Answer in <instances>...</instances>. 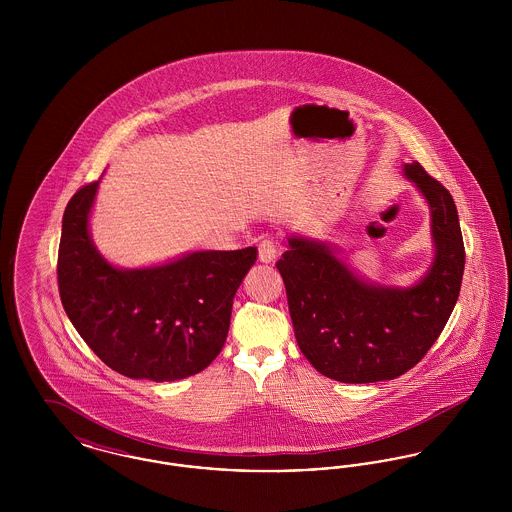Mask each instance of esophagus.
<instances>
[{
    "instance_id": "esophagus-1",
    "label": "esophagus",
    "mask_w": 512,
    "mask_h": 512,
    "mask_svg": "<svg viewBox=\"0 0 512 512\" xmlns=\"http://www.w3.org/2000/svg\"><path fill=\"white\" fill-rule=\"evenodd\" d=\"M278 257V247L272 240H263L259 244V261L261 263H272Z\"/></svg>"
}]
</instances>
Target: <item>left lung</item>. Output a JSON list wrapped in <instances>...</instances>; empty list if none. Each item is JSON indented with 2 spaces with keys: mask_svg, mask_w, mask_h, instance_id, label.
Wrapping results in <instances>:
<instances>
[{
  "mask_svg": "<svg viewBox=\"0 0 512 512\" xmlns=\"http://www.w3.org/2000/svg\"><path fill=\"white\" fill-rule=\"evenodd\" d=\"M430 209L434 259L411 286L359 276L328 242L288 236L276 263L290 305L295 340L320 374L345 384L393 380L411 370L438 340L459 299L463 234L451 194L420 163H405Z\"/></svg>",
  "mask_w": 512,
  "mask_h": 512,
  "instance_id": "1",
  "label": "left lung"
}]
</instances>
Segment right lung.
I'll list each match as a JSON object with an SVG mask.
<instances>
[{"instance_id": "add662e5", "label": "right lung", "mask_w": 512, "mask_h": 512, "mask_svg": "<svg viewBox=\"0 0 512 512\" xmlns=\"http://www.w3.org/2000/svg\"><path fill=\"white\" fill-rule=\"evenodd\" d=\"M98 182L63 215L57 280L76 332L122 376L174 382L211 365L226 341L232 303L257 249L192 251L151 267L109 263L92 240Z\"/></svg>"}]
</instances>
